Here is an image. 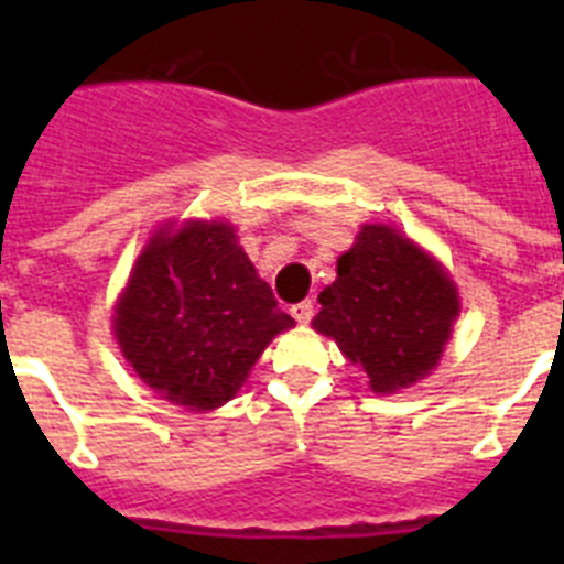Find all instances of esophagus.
Instances as JSON below:
<instances>
[{
    "instance_id": "obj_1",
    "label": "esophagus",
    "mask_w": 564,
    "mask_h": 564,
    "mask_svg": "<svg viewBox=\"0 0 564 564\" xmlns=\"http://www.w3.org/2000/svg\"><path fill=\"white\" fill-rule=\"evenodd\" d=\"M291 316L296 318L299 325H307L313 318V302L311 299H305V302H299V305L291 307Z\"/></svg>"
}]
</instances>
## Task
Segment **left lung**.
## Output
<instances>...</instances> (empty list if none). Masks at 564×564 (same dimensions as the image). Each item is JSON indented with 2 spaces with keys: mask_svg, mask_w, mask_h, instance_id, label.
I'll return each instance as SVG.
<instances>
[{
  "mask_svg": "<svg viewBox=\"0 0 564 564\" xmlns=\"http://www.w3.org/2000/svg\"><path fill=\"white\" fill-rule=\"evenodd\" d=\"M322 291L313 327L364 367L376 392H395L441 361L460 302L435 259L390 226H364Z\"/></svg>",
  "mask_w": 564,
  "mask_h": 564,
  "instance_id": "left-lung-1",
  "label": "left lung"
}]
</instances>
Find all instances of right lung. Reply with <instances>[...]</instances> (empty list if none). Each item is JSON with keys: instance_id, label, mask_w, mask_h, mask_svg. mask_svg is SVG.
Segmentation results:
<instances>
[{"instance_id": "1", "label": "right lung", "mask_w": 564, "mask_h": 564, "mask_svg": "<svg viewBox=\"0 0 564 564\" xmlns=\"http://www.w3.org/2000/svg\"><path fill=\"white\" fill-rule=\"evenodd\" d=\"M288 327L293 318L226 223L154 234L115 311V336L134 372L194 412L231 401Z\"/></svg>"}]
</instances>
